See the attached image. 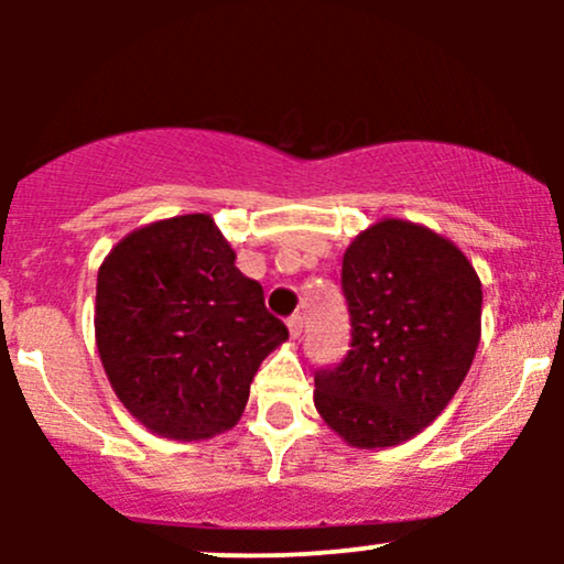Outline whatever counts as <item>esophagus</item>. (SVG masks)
Here are the masks:
<instances>
[{
	"mask_svg": "<svg viewBox=\"0 0 564 564\" xmlns=\"http://www.w3.org/2000/svg\"><path fill=\"white\" fill-rule=\"evenodd\" d=\"M302 315H291L289 318V334H291V339H300L302 336Z\"/></svg>",
	"mask_w": 564,
	"mask_h": 564,
	"instance_id": "esophagus-1",
	"label": "esophagus"
}]
</instances>
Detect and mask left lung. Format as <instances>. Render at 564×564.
Segmentation results:
<instances>
[{"label":"left lung","mask_w":564,"mask_h":564,"mask_svg":"<svg viewBox=\"0 0 564 564\" xmlns=\"http://www.w3.org/2000/svg\"><path fill=\"white\" fill-rule=\"evenodd\" d=\"M352 341L315 373L321 419L352 448H392L432 424L480 345L482 283L456 243L384 217L341 260Z\"/></svg>","instance_id":"left-lung-1"}]
</instances>
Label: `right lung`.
Here are the masks:
<instances>
[{
  "label": "right lung",
  "mask_w": 564,
  "mask_h": 564,
  "mask_svg": "<svg viewBox=\"0 0 564 564\" xmlns=\"http://www.w3.org/2000/svg\"><path fill=\"white\" fill-rule=\"evenodd\" d=\"M286 339L212 215L132 230L97 270V352L153 435L191 443L230 430L257 368Z\"/></svg>",
  "instance_id": "1"
}]
</instances>
